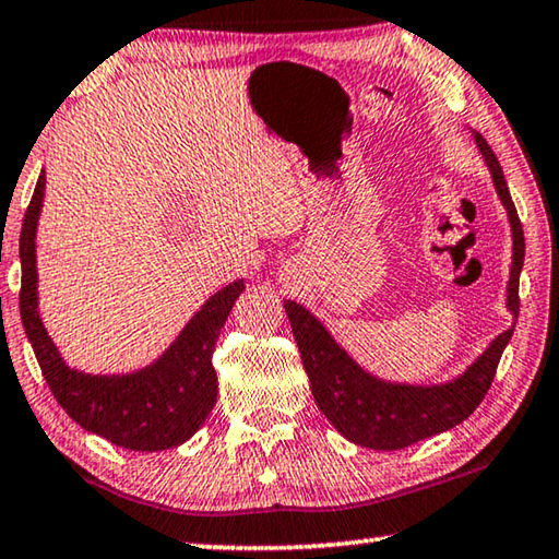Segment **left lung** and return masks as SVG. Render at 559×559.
<instances>
[{"label": "left lung", "instance_id": "8db88e82", "mask_svg": "<svg viewBox=\"0 0 559 559\" xmlns=\"http://www.w3.org/2000/svg\"><path fill=\"white\" fill-rule=\"evenodd\" d=\"M473 138H476L480 155L486 159L490 177H493L500 202L508 210L510 231H513V266H510L506 306L518 320V281L525 259L523 224L518 219L503 167H500L493 150L478 132ZM283 308L288 313L293 337L298 343L302 367L308 372L310 390H313L320 412L347 441L374 451L412 447L416 441L449 431L463 419H468L488 394L500 355H503L515 330V325H510L506 333H500L456 380L443 384H394L365 372L335 343L325 325L300 302L286 300Z\"/></svg>", "mask_w": 559, "mask_h": 559}]
</instances>
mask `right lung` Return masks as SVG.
Here are the masks:
<instances>
[{"label": "right lung", "mask_w": 559, "mask_h": 559, "mask_svg": "<svg viewBox=\"0 0 559 559\" xmlns=\"http://www.w3.org/2000/svg\"><path fill=\"white\" fill-rule=\"evenodd\" d=\"M46 177L39 175L19 236L22 290L19 313L41 374L75 424L130 451H165L192 439L216 404L214 343L241 296L243 278L229 283L197 310L182 333L153 365L126 374H86L66 365L46 333L36 290V224Z\"/></svg>", "instance_id": "right-lung-1"}]
</instances>
